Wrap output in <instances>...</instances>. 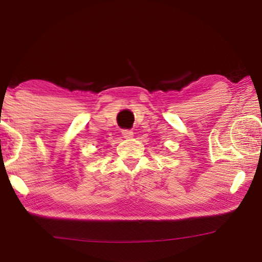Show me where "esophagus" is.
Masks as SVG:
<instances>
[{
	"instance_id": "34e87169",
	"label": "esophagus",
	"mask_w": 262,
	"mask_h": 262,
	"mask_svg": "<svg viewBox=\"0 0 262 262\" xmlns=\"http://www.w3.org/2000/svg\"><path fill=\"white\" fill-rule=\"evenodd\" d=\"M121 135H123V137L126 139H130L134 137V132L131 130H121Z\"/></svg>"
}]
</instances>
